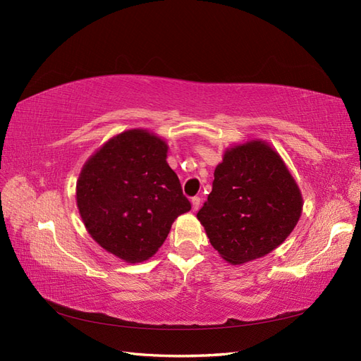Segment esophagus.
<instances>
[{
	"mask_svg": "<svg viewBox=\"0 0 361 361\" xmlns=\"http://www.w3.org/2000/svg\"><path fill=\"white\" fill-rule=\"evenodd\" d=\"M191 204H192V211H197L200 207V197H192Z\"/></svg>",
	"mask_w": 361,
	"mask_h": 361,
	"instance_id": "34e87169",
	"label": "esophagus"
}]
</instances>
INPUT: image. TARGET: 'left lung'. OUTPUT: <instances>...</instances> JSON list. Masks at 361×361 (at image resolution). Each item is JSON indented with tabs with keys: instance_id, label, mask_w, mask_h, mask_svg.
<instances>
[{
	"instance_id": "left-lung-1",
	"label": "left lung",
	"mask_w": 361,
	"mask_h": 361,
	"mask_svg": "<svg viewBox=\"0 0 361 361\" xmlns=\"http://www.w3.org/2000/svg\"><path fill=\"white\" fill-rule=\"evenodd\" d=\"M301 212V190L285 161L255 138L224 150L197 218L220 257L243 265L285 243Z\"/></svg>"
}]
</instances>
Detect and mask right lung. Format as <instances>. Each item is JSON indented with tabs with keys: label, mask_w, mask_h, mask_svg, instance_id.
I'll return each mask as SVG.
<instances>
[{
	"label": "right lung",
	"mask_w": 361,
	"mask_h": 361,
	"mask_svg": "<svg viewBox=\"0 0 361 361\" xmlns=\"http://www.w3.org/2000/svg\"><path fill=\"white\" fill-rule=\"evenodd\" d=\"M167 141L126 129L84 162L76 207L93 241L126 264L154 256L176 218L191 209L167 162Z\"/></svg>",
	"instance_id": "add662e5"
}]
</instances>
